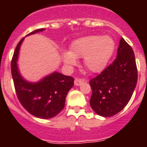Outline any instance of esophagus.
Segmentation results:
<instances>
[{"label":"esophagus","instance_id":"1","mask_svg":"<svg viewBox=\"0 0 147 147\" xmlns=\"http://www.w3.org/2000/svg\"><path fill=\"white\" fill-rule=\"evenodd\" d=\"M84 82H85V80H82V79H76L74 81V85H76V86H80V85H81Z\"/></svg>","mask_w":147,"mask_h":147}]
</instances>
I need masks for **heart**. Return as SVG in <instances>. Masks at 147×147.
<instances>
[{
	"mask_svg": "<svg viewBox=\"0 0 147 147\" xmlns=\"http://www.w3.org/2000/svg\"><path fill=\"white\" fill-rule=\"evenodd\" d=\"M115 49V42L110 36L90 35L74 40L70 46V51L62 54V61L68 67L76 62V58L83 57L87 69L98 73L105 69Z\"/></svg>",
	"mask_w": 147,
	"mask_h": 147,
	"instance_id": "b5f03b06",
	"label": "heart"
}]
</instances>
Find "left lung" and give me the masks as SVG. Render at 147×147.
Instances as JSON below:
<instances>
[{"label": "left lung", "mask_w": 147, "mask_h": 147, "mask_svg": "<svg viewBox=\"0 0 147 147\" xmlns=\"http://www.w3.org/2000/svg\"><path fill=\"white\" fill-rule=\"evenodd\" d=\"M137 80L134 52L121 37L116 59L90 81L93 91L90 99V107L96 113L103 117L117 114L129 102Z\"/></svg>", "instance_id": "left-lung-1"}]
</instances>
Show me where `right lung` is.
Returning <instances> with one entry per match:
<instances>
[{"instance_id": "1", "label": "right lung", "mask_w": 147, "mask_h": 147, "mask_svg": "<svg viewBox=\"0 0 147 147\" xmlns=\"http://www.w3.org/2000/svg\"><path fill=\"white\" fill-rule=\"evenodd\" d=\"M44 30H35L27 36ZM24 38L18 42L11 60V76L15 91L22 106L30 114L40 119H51L64 108L66 96L74 86V80L71 76L54 72L37 82L26 80L20 74L18 66L20 45Z\"/></svg>"}]
</instances>
